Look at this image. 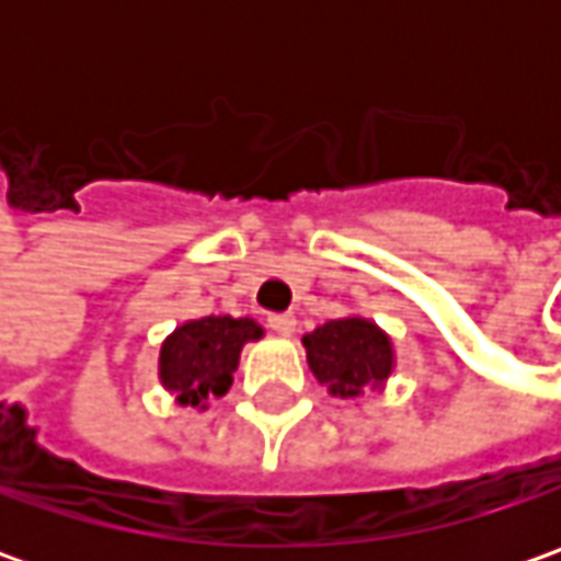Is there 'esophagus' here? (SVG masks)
I'll return each instance as SVG.
<instances>
[{
  "label": "esophagus",
  "mask_w": 561,
  "mask_h": 561,
  "mask_svg": "<svg viewBox=\"0 0 561 561\" xmlns=\"http://www.w3.org/2000/svg\"><path fill=\"white\" fill-rule=\"evenodd\" d=\"M268 328L274 334L290 336L296 331V318L293 314H268Z\"/></svg>",
  "instance_id": "1"
}]
</instances>
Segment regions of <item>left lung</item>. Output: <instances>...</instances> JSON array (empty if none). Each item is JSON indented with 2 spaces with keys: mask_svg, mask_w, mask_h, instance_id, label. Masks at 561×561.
Listing matches in <instances>:
<instances>
[{
  "mask_svg": "<svg viewBox=\"0 0 561 561\" xmlns=\"http://www.w3.org/2000/svg\"><path fill=\"white\" fill-rule=\"evenodd\" d=\"M309 368L328 393L358 399L377 390L393 371V343L368 318H336L302 336Z\"/></svg>",
  "mask_w": 561,
  "mask_h": 561,
  "instance_id": "obj_1",
  "label": "left lung"
}]
</instances>
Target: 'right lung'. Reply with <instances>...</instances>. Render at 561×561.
Returning a JSON list of instances; mask_svg holds the SVG:
<instances>
[{"instance_id":"right-lung-1","label":"right lung","mask_w":561,"mask_h":561,"mask_svg":"<svg viewBox=\"0 0 561 561\" xmlns=\"http://www.w3.org/2000/svg\"><path fill=\"white\" fill-rule=\"evenodd\" d=\"M265 334L252 318L208 314L186 321L162 343L159 380L181 405L205 409L208 399L225 397L240 365V350Z\"/></svg>"}]
</instances>
